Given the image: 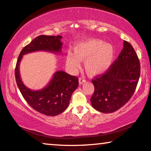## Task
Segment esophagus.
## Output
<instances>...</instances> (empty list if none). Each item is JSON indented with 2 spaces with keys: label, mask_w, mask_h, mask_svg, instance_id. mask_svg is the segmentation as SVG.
<instances>
[{
  "label": "esophagus",
  "mask_w": 151,
  "mask_h": 151,
  "mask_svg": "<svg viewBox=\"0 0 151 151\" xmlns=\"http://www.w3.org/2000/svg\"><path fill=\"white\" fill-rule=\"evenodd\" d=\"M78 81H79V84H80V85L83 84L85 81H86V79H85V77H83V76H82V77H80L79 79H78Z\"/></svg>",
  "instance_id": "34e87169"
}]
</instances>
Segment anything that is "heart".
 <instances>
[{
  "instance_id": "obj_1",
  "label": "heart",
  "mask_w": 151,
  "mask_h": 151,
  "mask_svg": "<svg viewBox=\"0 0 151 151\" xmlns=\"http://www.w3.org/2000/svg\"><path fill=\"white\" fill-rule=\"evenodd\" d=\"M115 56L114 46L101 40H90L78 43L75 53L68 52L66 63L73 70L78 69L81 60L86 61V69L89 75L97 76L107 71L111 66Z\"/></svg>"
}]
</instances>
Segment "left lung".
<instances>
[{"mask_svg": "<svg viewBox=\"0 0 151 151\" xmlns=\"http://www.w3.org/2000/svg\"><path fill=\"white\" fill-rule=\"evenodd\" d=\"M140 75V63L134 48L124 41L117 59L103 75L92 81V107L102 113H112L123 107L134 94Z\"/></svg>", "mask_w": 151, "mask_h": 151, "instance_id": "8db88e82", "label": "left lung"}]
</instances>
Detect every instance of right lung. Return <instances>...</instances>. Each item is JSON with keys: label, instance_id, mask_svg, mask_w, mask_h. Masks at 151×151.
I'll return each instance as SVG.
<instances>
[{"label": "right lung", "instance_id": "add662e5", "mask_svg": "<svg viewBox=\"0 0 151 151\" xmlns=\"http://www.w3.org/2000/svg\"><path fill=\"white\" fill-rule=\"evenodd\" d=\"M61 38V35L37 36L21 50L15 69L17 86L25 101L35 111L46 116L59 115L66 109L72 94L78 86V78L59 70L55 73L47 86L41 90L33 91L22 83L19 65L23 55L29 52L37 50L61 52L63 45Z\"/></svg>", "mask_w": 151, "mask_h": 151}]
</instances>
